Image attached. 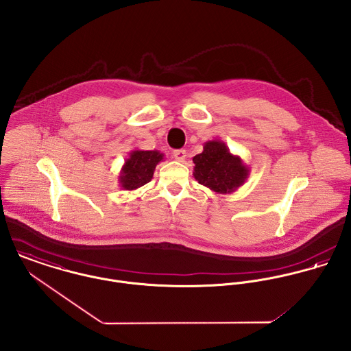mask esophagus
I'll use <instances>...</instances> for the list:
<instances>
[{
  "instance_id": "34e87169",
  "label": "esophagus",
  "mask_w": 351,
  "mask_h": 351,
  "mask_svg": "<svg viewBox=\"0 0 351 351\" xmlns=\"http://www.w3.org/2000/svg\"><path fill=\"white\" fill-rule=\"evenodd\" d=\"M173 156L180 160V162H184L186 159V151L185 150H174L173 151Z\"/></svg>"
}]
</instances>
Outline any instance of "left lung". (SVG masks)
Segmentation results:
<instances>
[{
	"mask_svg": "<svg viewBox=\"0 0 351 351\" xmlns=\"http://www.w3.org/2000/svg\"><path fill=\"white\" fill-rule=\"evenodd\" d=\"M204 150L193 156V177L215 193L227 195L242 186L250 176V167L234 155L221 141H208Z\"/></svg>",
	"mask_w": 351,
	"mask_h": 351,
	"instance_id": "8db88e82",
	"label": "left lung"
}]
</instances>
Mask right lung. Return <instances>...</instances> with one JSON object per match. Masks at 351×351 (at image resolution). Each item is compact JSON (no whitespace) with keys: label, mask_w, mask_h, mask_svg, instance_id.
I'll use <instances>...</instances> for the list:
<instances>
[{"label":"right lung","mask_w":351,"mask_h":351,"mask_svg":"<svg viewBox=\"0 0 351 351\" xmlns=\"http://www.w3.org/2000/svg\"><path fill=\"white\" fill-rule=\"evenodd\" d=\"M163 154L156 150H134L124 160L119 184L123 191H135L150 182L156 165L163 160Z\"/></svg>","instance_id":"1"}]
</instances>
